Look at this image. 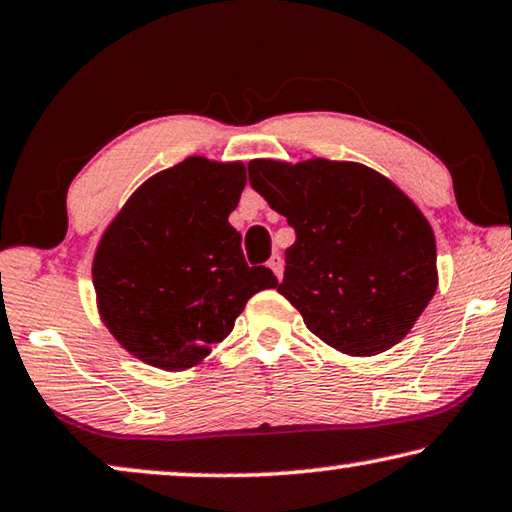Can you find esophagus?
Wrapping results in <instances>:
<instances>
[{
    "mask_svg": "<svg viewBox=\"0 0 512 512\" xmlns=\"http://www.w3.org/2000/svg\"><path fill=\"white\" fill-rule=\"evenodd\" d=\"M268 268L277 274V277L281 279V274H284V261H281V256L279 254H274L270 261H268Z\"/></svg>",
    "mask_w": 512,
    "mask_h": 512,
    "instance_id": "1",
    "label": "esophagus"
}]
</instances>
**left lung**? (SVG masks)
Here are the masks:
<instances>
[{
    "instance_id": "8db88e82",
    "label": "left lung",
    "mask_w": 512,
    "mask_h": 512,
    "mask_svg": "<svg viewBox=\"0 0 512 512\" xmlns=\"http://www.w3.org/2000/svg\"><path fill=\"white\" fill-rule=\"evenodd\" d=\"M247 170L295 231L277 291L307 328L348 355L399 344L436 291V242L418 207L351 161L256 159Z\"/></svg>"
}]
</instances>
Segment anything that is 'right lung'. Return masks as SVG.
<instances>
[{
	"mask_svg": "<svg viewBox=\"0 0 512 512\" xmlns=\"http://www.w3.org/2000/svg\"><path fill=\"white\" fill-rule=\"evenodd\" d=\"M244 182L242 164L191 157L150 177L103 233L92 268L101 318L147 365L194 367L251 295L279 284L265 265L249 268L228 224Z\"/></svg>",
	"mask_w": 512,
	"mask_h": 512,
	"instance_id": "right-lung-1",
	"label": "right lung"
}]
</instances>
